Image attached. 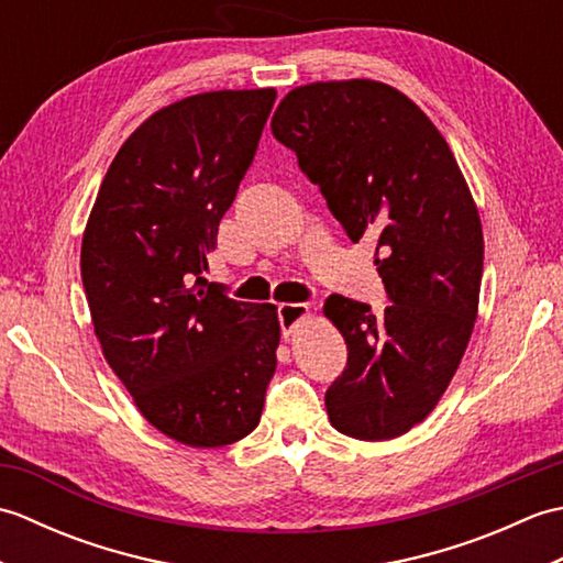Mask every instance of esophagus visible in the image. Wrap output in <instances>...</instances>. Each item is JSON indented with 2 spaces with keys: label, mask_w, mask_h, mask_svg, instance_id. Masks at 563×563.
Listing matches in <instances>:
<instances>
[{
  "label": "esophagus",
  "mask_w": 563,
  "mask_h": 563,
  "mask_svg": "<svg viewBox=\"0 0 563 563\" xmlns=\"http://www.w3.org/2000/svg\"><path fill=\"white\" fill-rule=\"evenodd\" d=\"M307 317H309L307 305H280L278 307V319H280L283 339H290L295 329L300 327Z\"/></svg>",
  "instance_id": "1"
}]
</instances>
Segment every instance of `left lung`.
Masks as SVG:
<instances>
[{"mask_svg":"<svg viewBox=\"0 0 563 563\" xmlns=\"http://www.w3.org/2000/svg\"><path fill=\"white\" fill-rule=\"evenodd\" d=\"M271 130L297 154L351 242L377 239L382 314L331 295L349 365L327 391L331 426L391 440L435 409L472 339L484 234L472 190L433 121L375 79L312 81L288 91Z\"/></svg>","mask_w":563,"mask_h":563,"instance_id":"left-lung-1","label":"left lung"}]
</instances>
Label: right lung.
Listing matches in <instances>:
<instances>
[{
  "label": "right lung",
  "mask_w": 563,
  "mask_h": 563,
  "mask_svg": "<svg viewBox=\"0 0 563 563\" xmlns=\"http://www.w3.org/2000/svg\"><path fill=\"white\" fill-rule=\"evenodd\" d=\"M275 89H222L152 113L106 172L81 236V283L106 363L176 442L222 448L261 421L275 305L206 280L208 254L254 162Z\"/></svg>",
  "instance_id": "obj_1"
}]
</instances>
